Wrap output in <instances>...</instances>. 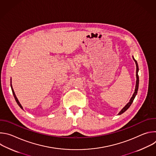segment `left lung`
I'll list each match as a JSON object with an SVG mask.
<instances>
[{
	"label": "left lung",
	"instance_id": "obj_1",
	"mask_svg": "<svg viewBox=\"0 0 156 156\" xmlns=\"http://www.w3.org/2000/svg\"><path fill=\"white\" fill-rule=\"evenodd\" d=\"M133 60H135V63H136V87H135V93L134 94H133V96L131 97V98L130 99V101L122 109V110L120 111V112H119V115H121L123 113H124L125 111L130 107V105H131L132 102H133V100H134L135 96H136L137 94V93H138V86H139V76H138V70H139V69H138V63L136 62V60L134 58V57H133Z\"/></svg>",
	"mask_w": 156,
	"mask_h": 156
}]
</instances>
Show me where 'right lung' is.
<instances>
[{
    "mask_svg": "<svg viewBox=\"0 0 156 156\" xmlns=\"http://www.w3.org/2000/svg\"><path fill=\"white\" fill-rule=\"evenodd\" d=\"M10 85H11V87H12V93H13V96H14V98H15V101H16V102H17V104H18V105L20 107V108H21L22 109H23V107H22V106H21V105L20 104V103L19 102V101H18V99L16 98V96H15V93H14V91H13V88H12V81H11V84H10Z\"/></svg>",
    "mask_w": 156,
    "mask_h": 156,
    "instance_id": "right-lung-1",
    "label": "right lung"
}]
</instances>
